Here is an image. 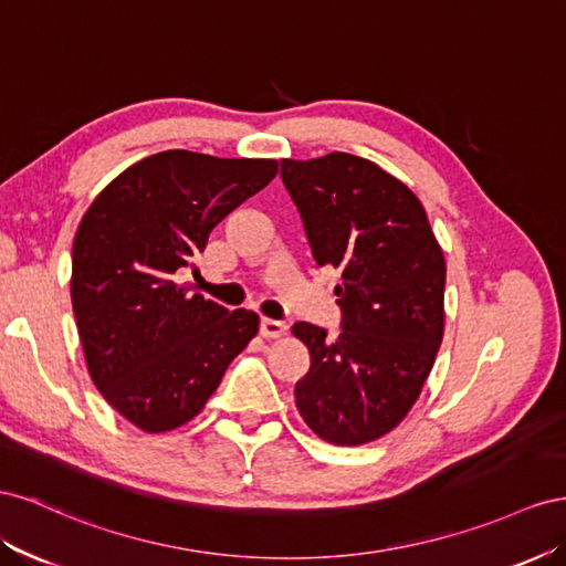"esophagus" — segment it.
Here are the masks:
<instances>
[{"label":"esophagus","instance_id":"1","mask_svg":"<svg viewBox=\"0 0 566 566\" xmlns=\"http://www.w3.org/2000/svg\"><path fill=\"white\" fill-rule=\"evenodd\" d=\"M286 329H289L286 322L272 319V317H263V319H261V334H263L265 338H280V336L286 334Z\"/></svg>","mask_w":566,"mask_h":566}]
</instances>
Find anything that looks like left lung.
<instances>
[{"label": "left lung", "mask_w": 566, "mask_h": 566, "mask_svg": "<svg viewBox=\"0 0 566 566\" xmlns=\"http://www.w3.org/2000/svg\"><path fill=\"white\" fill-rule=\"evenodd\" d=\"M282 182L315 263L342 270L338 336L311 322L292 329L311 350L296 408L327 443L377 441L406 419L439 353L443 251L424 206L373 160L344 151L282 158Z\"/></svg>", "instance_id": "1"}]
</instances>
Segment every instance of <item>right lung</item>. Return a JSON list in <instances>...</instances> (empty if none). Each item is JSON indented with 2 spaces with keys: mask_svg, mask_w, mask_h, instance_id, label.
I'll return each instance as SVG.
<instances>
[{
  "mask_svg": "<svg viewBox=\"0 0 566 566\" xmlns=\"http://www.w3.org/2000/svg\"><path fill=\"white\" fill-rule=\"evenodd\" d=\"M274 175L272 158L160 151L108 182L80 220L71 301L87 373L142 431L197 417L258 334L253 311L189 296L177 274L197 272L216 224Z\"/></svg>",
  "mask_w": 566,
  "mask_h": 566,
  "instance_id": "right-lung-1",
  "label": "right lung"
}]
</instances>
